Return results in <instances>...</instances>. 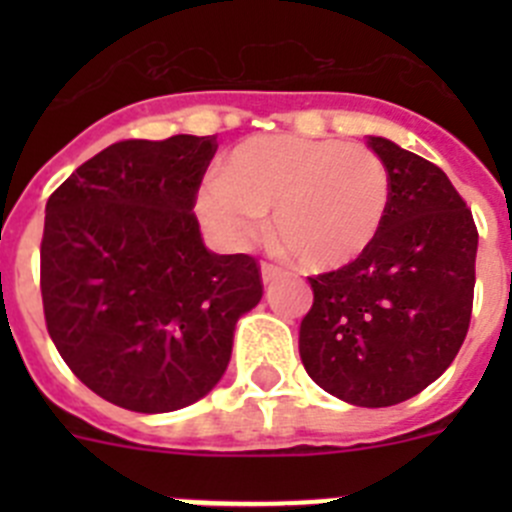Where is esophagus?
<instances>
[{"label":"esophagus","instance_id":"1","mask_svg":"<svg viewBox=\"0 0 512 512\" xmlns=\"http://www.w3.org/2000/svg\"><path fill=\"white\" fill-rule=\"evenodd\" d=\"M279 274H282V269H279V266L269 264V261H261V279H264V284H271L274 279L279 277Z\"/></svg>","mask_w":512,"mask_h":512}]
</instances>
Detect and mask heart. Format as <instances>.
Wrapping results in <instances>:
<instances>
[{"label": "heart", "mask_w": 512, "mask_h": 512, "mask_svg": "<svg viewBox=\"0 0 512 512\" xmlns=\"http://www.w3.org/2000/svg\"><path fill=\"white\" fill-rule=\"evenodd\" d=\"M207 228L233 246L259 233L264 212L297 264L336 271L377 241L390 210V171L366 146L302 135H253L200 189Z\"/></svg>", "instance_id": "1"}]
</instances>
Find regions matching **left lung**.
Instances as JSON below:
<instances>
[{
	"mask_svg": "<svg viewBox=\"0 0 512 512\" xmlns=\"http://www.w3.org/2000/svg\"><path fill=\"white\" fill-rule=\"evenodd\" d=\"M390 210L354 264L310 277L300 359L312 382L359 408H390L436 382L467 338L477 225L436 164L379 135Z\"/></svg>",
	"mask_w": 512,
	"mask_h": 512,
	"instance_id": "8db88e82",
	"label": "left lung"
}]
</instances>
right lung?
I'll use <instances>...</instances> for the list:
<instances>
[{
    "label": "right lung",
    "mask_w": 512,
    "mask_h": 512,
    "mask_svg": "<svg viewBox=\"0 0 512 512\" xmlns=\"http://www.w3.org/2000/svg\"><path fill=\"white\" fill-rule=\"evenodd\" d=\"M212 135L120 140L45 205V325L71 372L112 405L171 413L223 379L259 264L205 246L192 207Z\"/></svg>",
    "instance_id": "right-lung-1"
}]
</instances>
